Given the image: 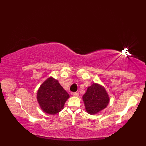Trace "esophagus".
<instances>
[{"label": "esophagus", "mask_w": 146, "mask_h": 146, "mask_svg": "<svg viewBox=\"0 0 146 146\" xmlns=\"http://www.w3.org/2000/svg\"><path fill=\"white\" fill-rule=\"evenodd\" d=\"M72 95L73 96H74V97H78L79 96V94L78 92H73L72 93Z\"/></svg>", "instance_id": "1"}]
</instances>
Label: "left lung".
Segmentation results:
<instances>
[{
    "instance_id": "left-lung-1",
    "label": "left lung",
    "mask_w": 146,
    "mask_h": 146,
    "mask_svg": "<svg viewBox=\"0 0 146 146\" xmlns=\"http://www.w3.org/2000/svg\"><path fill=\"white\" fill-rule=\"evenodd\" d=\"M83 100L86 110L90 114H95L107 106L109 98L104 87L96 83L89 86Z\"/></svg>"
}]
</instances>
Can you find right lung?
<instances>
[{
  "label": "right lung",
  "mask_w": 146,
  "mask_h": 146,
  "mask_svg": "<svg viewBox=\"0 0 146 146\" xmlns=\"http://www.w3.org/2000/svg\"><path fill=\"white\" fill-rule=\"evenodd\" d=\"M69 97V94L60 85L58 80L51 77L42 83L37 95L38 103L42 110L51 115L60 112Z\"/></svg>",
  "instance_id": "add662e5"
}]
</instances>
